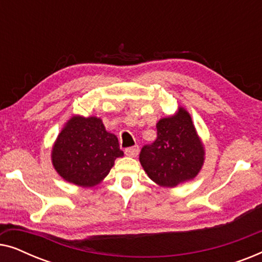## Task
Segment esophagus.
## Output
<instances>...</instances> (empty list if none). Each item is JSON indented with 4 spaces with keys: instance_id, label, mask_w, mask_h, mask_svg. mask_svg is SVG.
<instances>
[{
    "instance_id": "obj_1",
    "label": "esophagus",
    "mask_w": 262,
    "mask_h": 262,
    "mask_svg": "<svg viewBox=\"0 0 262 262\" xmlns=\"http://www.w3.org/2000/svg\"><path fill=\"white\" fill-rule=\"evenodd\" d=\"M138 152H139V146L138 145L130 146V148L125 149V154H126L127 156H131V157H136L138 155Z\"/></svg>"
}]
</instances>
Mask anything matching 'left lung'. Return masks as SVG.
I'll return each mask as SVG.
<instances>
[{"label": "left lung", "instance_id": "8db88e82", "mask_svg": "<svg viewBox=\"0 0 262 262\" xmlns=\"http://www.w3.org/2000/svg\"><path fill=\"white\" fill-rule=\"evenodd\" d=\"M156 128V141L139 154L145 173L162 187L193 180L202 169L205 150L189 113L179 107L174 116L160 119Z\"/></svg>", "mask_w": 262, "mask_h": 262}]
</instances>
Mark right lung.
I'll return each instance as SVG.
<instances>
[{
  "instance_id": "right-lung-1",
  "label": "right lung",
  "mask_w": 262,
  "mask_h": 262,
  "mask_svg": "<svg viewBox=\"0 0 262 262\" xmlns=\"http://www.w3.org/2000/svg\"><path fill=\"white\" fill-rule=\"evenodd\" d=\"M124 156L116 135L96 117H71L53 144L51 159L64 180L93 187L108 175L114 161Z\"/></svg>"
}]
</instances>
